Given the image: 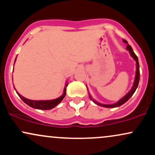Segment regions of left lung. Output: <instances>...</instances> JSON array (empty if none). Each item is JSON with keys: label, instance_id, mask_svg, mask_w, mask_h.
Listing matches in <instances>:
<instances>
[{"label": "left lung", "instance_id": "1", "mask_svg": "<svg viewBox=\"0 0 155 155\" xmlns=\"http://www.w3.org/2000/svg\"><path fill=\"white\" fill-rule=\"evenodd\" d=\"M123 42L124 43H126L127 44V49L130 51V55L133 57V59L136 61V78H135V81H134V84H133V86L132 89H131V90L125 96H124V97H122V99H121L120 101H119L118 102L116 103L115 104H112V105H102V104H97V103H96L92 100L94 103H95V104L100 105V106H104V107H106V108H114V107H118V106H120L121 105L124 104V103L127 102V101L129 100L130 98L131 97V96H132L133 94H134L135 91L136 90L137 87H138V83H139V79H140V71H139V63H138V57L136 56V54H135L134 51H133L132 47H130V46L128 44H127V41L126 40H124L123 39ZM90 99L91 98V97L90 96Z\"/></svg>", "mask_w": 155, "mask_h": 155}]
</instances>
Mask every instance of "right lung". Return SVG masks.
I'll list each match as a JSON object with an SVG mask.
<instances>
[{"instance_id": "obj_1", "label": "right lung", "mask_w": 155, "mask_h": 155, "mask_svg": "<svg viewBox=\"0 0 155 155\" xmlns=\"http://www.w3.org/2000/svg\"><path fill=\"white\" fill-rule=\"evenodd\" d=\"M65 90H66V89L65 88V90H64V94L61 96V97L51 101H32L29 100V99H27L25 97H23V96L20 95L19 94H18V92H17V94H18L19 97H20V98L22 99L27 105H28V106H31V107L33 108H37V109L49 110L51 109L52 108H54L57 105L59 104L60 103L63 101V99L65 96Z\"/></svg>"}]
</instances>
